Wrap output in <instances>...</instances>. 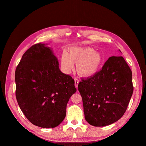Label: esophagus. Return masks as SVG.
Segmentation results:
<instances>
[{
    "label": "esophagus",
    "mask_w": 146,
    "mask_h": 146,
    "mask_svg": "<svg viewBox=\"0 0 146 146\" xmlns=\"http://www.w3.org/2000/svg\"><path fill=\"white\" fill-rule=\"evenodd\" d=\"M75 80V86L76 87V88H78V83H79V81L77 78H75L74 79Z\"/></svg>",
    "instance_id": "esophagus-1"
}]
</instances>
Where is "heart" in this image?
<instances>
[{
    "label": "heart",
    "instance_id": "b5f03b06",
    "mask_svg": "<svg viewBox=\"0 0 146 146\" xmlns=\"http://www.w3.org/2000/svg\"><path fill=\"white\" fill-rule=\"evenodd\" d=\"M103 57L99 52L90 47L74 46L68 54L63 52L61 57V66L63 71L69 73L76 63V71L79 76L90 78L96 75L103 64Z\"/></svg>",
    "mask_w": 146,
    "mask_h": 146
}]
</instances>
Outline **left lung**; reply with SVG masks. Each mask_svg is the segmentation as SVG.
<instances>
[{
	"instance_id": "left-lung-1",
	"label": "left lung",
	"mask_w": 146,
	"mask_h": 146,
	"mask_svg": "<svg viewBox=\"0 0 146 146\" xmlns=\"http://www.w3.org/2000/svg\"><path fill=\"white\" fill-rule=\"evenodd\" d=\"M78 90L86 121L95 127L110 125L122 117L129 104L131 70L122 56H111L93 77L82 78Z\"/></svg>"
}]
</instances>
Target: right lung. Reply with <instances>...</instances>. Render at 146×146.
<instances>
[{
  "label": "right lung",
  "mask_w": 146,
  "mask_h": 146,
  "mask_svg": "<svg viewBox=\"0 0 146 146\" xmlns=\"http://www.w3.org/2000/svg\"><path fill=\"white\" fill-rule=\"evenodd\" d=\"M58 65L51 48L38 43L24 53L16 69L17 103L35 125L49 129L60 125L69 98L77 91L74 79Z\"/></svg>",
  "instance_id": "right-lung-1"
}]
</instances>
